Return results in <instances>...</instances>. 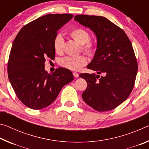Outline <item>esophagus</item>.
Wrapping results in <instances>:
<instances>
[{"mask_svg": "<svg viewBox=\"0 0 149 149\" xmlns=\"http://www.w3.org/2000/svg\"><path fill=\"white\" fill-rule=\"evenodd\" d=\"M73 75H74V76L75 77H79V74H78V73H77V72H73Z\"/></svg>", "mask_w": 149, "mask_h": 149, "instance_id": "obj_1", "label": "esophagus"}]
</instances>
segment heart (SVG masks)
Here are the masks:
<instances>
[{"mask_svg": "<svg viewBox=\"0 0 149 149\" xmlns=\"http://www.w3.org/2000/svg\"><path fill=\"white\" fill-rule=\"evenodd\" d=\"M70 37L77 43L81 45V49L83 52L88 55H92L96 50V42L90 39V33L87 30L81 27H75L69 32ZM64 39L62 35H57L53 41V48L54 52L58 54L63 52ZM87 64V59L84 55L75 56H65L60 61V64L65 68L73 71L82 68Z\"/></svg>", "mask_w": 149, "mask_h": 149, "instance_id": "1", "label": "heart"}]
</instances>
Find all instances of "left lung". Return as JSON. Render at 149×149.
<instances>
[{"instance_id":"8db88e82","label":"left lung","mask_w":149,"mask_h":149,"mask_svg":"<svg viewBox=\"0 0 149 149\" xmlns=\"http://www.w3.org/2000/svg\"><path fill=\"white\" fill-rule=\"evenodd\" d=\"M74 19L97 38L95 56L87 68L98 75L79 74L87 83L83 99L99 112L114 109L127 99L135 85L138 65L132 42L122 29L104 17L77 15Z\"/></svg>"}]
</instances>
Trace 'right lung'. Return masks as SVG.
<instances>
[{
  "mask_svg": "<svg viewBox=\"0 0 149 149\" xmlns=\"http://www.w3.org/2000/svg\"><path fill=\"white\" fill-rule=\"evenodd\" d=\"M73 17L71 14L45 15L24 26L16 35L7 69L15 93L26 107L34 110L48 107L74 79L68 69L60 67L52 74L45 70L46 60L55 58L53 41L58 30Z\"/></svg>",
  "mask_w": 149,
  "mask_h": 149,
  "instance_id": "add662e5",
  "label": "right lung"
}]
</instances>
